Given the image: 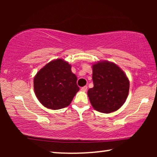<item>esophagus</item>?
Returning <instances> with one entry per match:
<instances>
[{"label": "esophagus", "instance_id": "esophagus-1", "mask_svg": "<svg viewBox=\"0 0 157 157\" xmlns=\"http://www.w3.org/2000/svg\"><path fill=\"white\" fill-rule=\"evenodd\" d=\"M87 89H88V87L86 86H83V87H81V91H86Z\"/></svg>", "mask_w": 157, "mask_h": 157}]
</instances>
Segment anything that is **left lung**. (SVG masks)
<instances>
[{"mask_svg": "<svg viewBox=\"0 0 157 157\" xmlns=\"http://www.w3.org/2000/svg\"><path fill=\"white\" fill-rule=\"evenodd\" d=\"M94 87L88 90L90 102L96 111L111 113L126 101L129 81L124 72L112 62L99 61L94 64Z\"/></svg>", "mask_w": 157, "mask_h": 157, "instance_id": "left-lung-1", "label": "left lung"}]
</instances>
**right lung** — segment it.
Listing matches in <instances>:
<instances>
[{
    "label": "right lung",
    "instance_id": "1",
    "mask_svg": "<svg viewBox=\"0 0 157 157\" xmlns=\"http://www.w3.org/2000/svg\"><path fill=\"white\" fill-rule=\"evenodd\" d=\"M71 66L63 59L49 62L34 77V91L46 108L57 110L68 106L79 87Z\"/></svg>",
    "mask_w": 157,
    "mask_h": 157
}]
</instances>
